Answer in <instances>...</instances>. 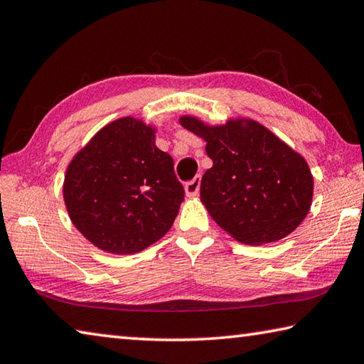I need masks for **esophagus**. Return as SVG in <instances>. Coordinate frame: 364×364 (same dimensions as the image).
<instances>
[{"mask_svg":"<svg viewBox=\"0 0 364 364\" xmlns=\"http://www.w3.org/2000/svg\"><path fill=\"white\" fill-rule=\"evenodd\" d=\"M200 187H201V177L196 176L195 178H192V181L186 183V195L188 198H193V196L200 193Z\"/></svg>","mask_w":364,"mask_h":364,"instance_id":"obj_1","label":"esophagus"}]
</instances>
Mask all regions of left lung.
Returning <instances> with one entry per match:
<instances>
[{
	"instance_id": "left-lung-1",
	"label": "left lung",
	"mask_w": 364,
	"mask_h": 364,
	"mask_svg": "<svg viewBox=\"0 0 364 364\" xmlns=\"http://www.w3.org/2000/svg\"><path fill=\"white\" fill-rule=\"evenodd\" d=\"M206 142L213 168L200 196L220 228L240 243L283 240L307 218L314 176L305 158L257 121L237 118L209 126L196 117L178 119Z\"/></svg>"
}]
</instances>
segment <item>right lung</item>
<instances>
[{
  "mask_svg": "<svg viewBox=\"0 0 364 364\" xmlns=\"http://www.w3.org/2000/svg\"><path fill=\"white\" fill-rule=\"evenodd\" d=\"M155 132L134 117L114 119L68 164L62 188L68 218L102 251L140 252L174 224L183 187Z\"/></svg>",
  "mask_w": 364,
  "mask_h": 364,
  "instance_id": "obj_1",
  "label": "right lung"
}]
</instances>
